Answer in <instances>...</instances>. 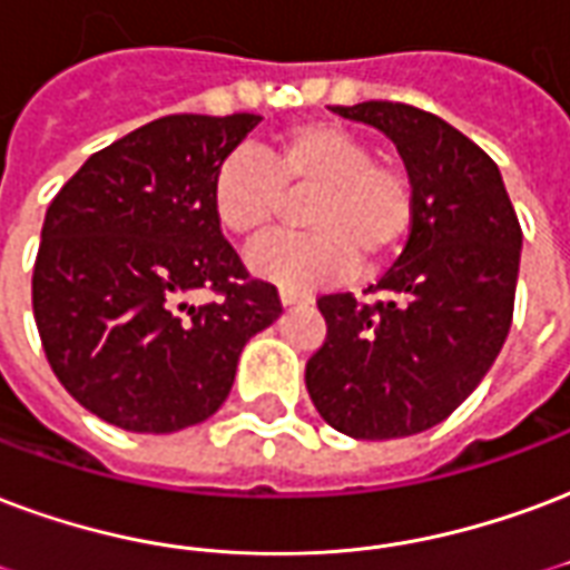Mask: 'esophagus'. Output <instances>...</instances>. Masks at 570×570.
<instances>
[{
    "label": "esophagus",
    "instance_id": "1",
    "mask_svg": "<svg viewBox=\"0 0 570 570\" xmlns=\"http://www.w3.org/2000/svg\"><path fill=\"white\" fill-rule=\"evenodd\" d=\"M314 296L307 293H298V289H281V305L284 307H298V305H311Z\"/></svg>",
    "mask_w": 570,
    "mask_h": 570
}]
</instances>
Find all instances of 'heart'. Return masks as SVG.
Wrapping results in <instances>:
<instances>
[{"instance_id": "obj_1", "label": "heart", "mask_w": 570, "mask_h": 570, "mask_svg": "<svg viewBox=\"0 0 570 570\" xmlns=\"http://www.w3.org/2000/svg\"><path fill=\"white\" fill-rule=\"evenodd\" d=\"M302 226L311 232L272 238L247 256L256 277L284 289L344 281L377 268L402 250L414 229L416 187L411 171L374 156L365 135L341 124L305 120L214 168L210 210L226 235L259 242L281 223L286 199H305Z\"/></svg>"}]
</instances>
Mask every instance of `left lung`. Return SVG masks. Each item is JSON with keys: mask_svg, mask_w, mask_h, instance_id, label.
<instances>
[{"mask_svg": "<svg viewBox=\"0 0 570 570\" xmlns=\"http://www.w3.org/2000/svg\"><path fill=\"white\" fill-rule=\"evenodd\" d=\"M381 129L416 187L414 229L374 305L320 296L326 341L307 360L311 402L362 441L407 438L456 411L513 320L522 229L499 166L453 126L402 102L332 108Z\"/></svg>", "mask_w": 570, "mask_h": 570, "instance_id": "8db88e82", "label": "left lung"}]
</instances>
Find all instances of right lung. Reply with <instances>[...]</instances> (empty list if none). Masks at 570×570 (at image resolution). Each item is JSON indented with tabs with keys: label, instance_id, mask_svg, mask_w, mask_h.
Instances as JSON below:
<instances>
[{
	"label": "right lung",
	"instance_id": "1",
	"mask_svg": "<svg viewBox=\"0 0 570 570\" xmlns=\"http://www.w3.org/2000/svg\"><path fill=\"white\" fill-rule=\"evenodd\" d=\"M256 114H168L92 154L50 202L32 314L60 383L126 432L168 435L208 420L244 344L281 317L210 210L214 168ZM210 288L217 303L186 296Z\"/></svg>",
	"mask_w": 570,
	"mask_h": 570
}]
</instances>
